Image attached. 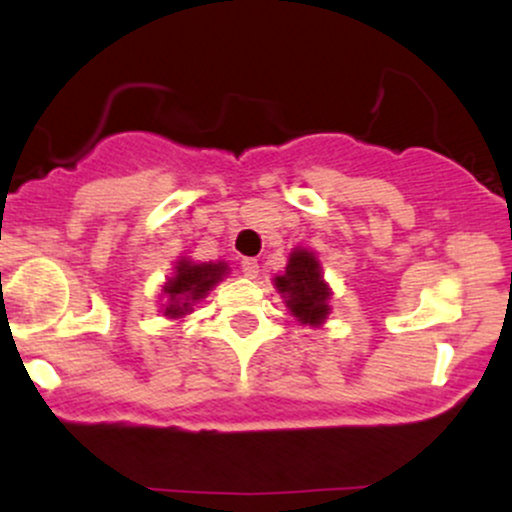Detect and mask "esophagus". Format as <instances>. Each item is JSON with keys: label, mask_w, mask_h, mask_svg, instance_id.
<instances>
[{"label": "esophagus", "mask_w": 512, "mask_h": 512, "mask_svg": "<svg viewBox=\"0 0 512 512\" xmlns=\"http://www.w3.org/2000/svg\"><path fill=\"white\" fill-rule=\"evenodd\" d=\"M240 269H243V274L248 276V279H255V276L260 274V262H257L255 257H245V260L240 262Z\"/></svg>", "instance_id": "esophagus-1"}]
</instances>
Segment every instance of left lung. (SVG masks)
<instances>
[{
	"mask_svg": "<svg viewBox=\"0 0 512 512\" xmlns=\"http://www.w3.org/2000/svg\"><path fill=\"white\" fill-rule=\"evenodd\" d=\"M276 289L286 298L291 315H296L303 325H322L330 313V289L322 281L320 264L313 252H293L286 274L276 276Z\"/></svg>",
	"mask_w": 512,
	"mask_h": 512,
	"instance_id": "8db88e82",
	"label": "left lung"
}]
</instances>
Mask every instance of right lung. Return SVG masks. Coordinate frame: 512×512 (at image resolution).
I'll list each match as a JSON object with an SVG mask.
<instances>
[{
    "label": "right lung",
    "mask_w": 512,
    "mask_h": 512,
    "mask_svg": "<svg viewBox=\"0 0 512 512\" xmlns=\"http://www.w3.org/2000/svg\"><path fill=\"white\" fill-rule=\"evenodd\" d=\"M223 274H226V264L223 262L192 264L187 260H180L178 267H175V276H170L168 284L163 286V291L168 293L166 315L180 317L190 313V305L207 296L211 286L219 284Z\"/></svg>",
    "instance_id": "right-lung-1"
}]
</instances>
